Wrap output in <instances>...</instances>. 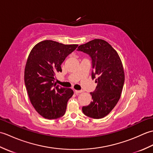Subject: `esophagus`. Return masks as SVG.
<instances>
[{
    "instance_id": "34e87169",
    "label": "esophagus",
    "mask_w": 153,
    "mask_h": 153,
    "mask_svg": "<svg viewBox=\"0 0 153 153\" xmlns=\"http://www.w3.org/2000/svg\"><path fill=\"white\" fill-rule=\"evenodd\" d=\"M74 92H75V93L77 94V95H78V94L82 93L83 91H82V90H81V91H79V90H75Z\"/></svg>"
}]
</instances>
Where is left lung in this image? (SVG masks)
<instances>
[{"label": "left lung", "mask_w": 153, "mask_h": 153, "mask_svg": "<svg viewBox=\"0 0 153 153\" xmlns=\"http://www.w3.org/2000/svg\"><path fill=\"white\" fill-rule=\"evenodd\" d=\"M77 51L89 54L92 60V79L97 83L90 93L93 101L82 107L85 115L102 118L114 108L121 96L125 80L124 70L116 51L106 41L99 39L81 45Z\"/></svg>", "instance_id": "1"}]
</instances>
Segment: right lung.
Returning <instances> with one entry per match:
<instances>
[{
  "instance_id": "1",
  "label": "right lung",
  "mask_w": 153,
  "mask_h": 153,
  "mask_svg": "<svg viewBox=\"0 0 153 153\" xmlns=\"http://www.w3.org/2000/svg\"><path fill=\"white\" fill-rule=\"evenodd\" d=\"M78 45H64L51 40L35 45L29 54L24 71V82L31 105L47 119L64 115L67 102L74 95L70 88L59 87L54 83L56 72Z\"/></svg>"
}]
</instances>
